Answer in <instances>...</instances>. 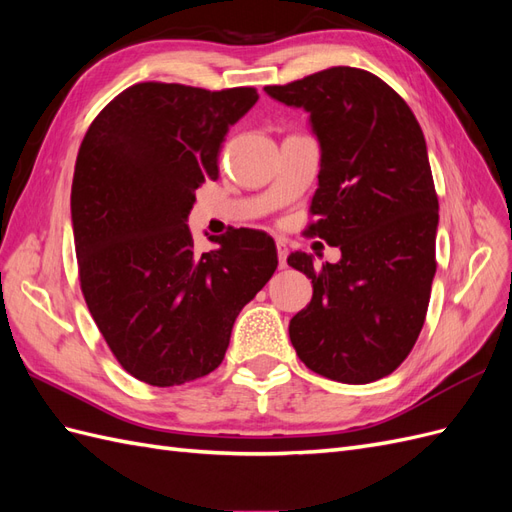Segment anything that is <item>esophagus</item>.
<instances>
[{
	"instance_id": "34e87169",
	"label": "esophagus",
	"mask_w": 512,
	"mask_h": 512,
	"mask_svg": "<svg viewBox=\"0 0 512 512\" xmlns=\"http://www.w3.org/2000/svg\"><path fill=\"white\" fill-rule=\"evenodd\" d=\"M286 256H288V247H286V243L277 241V258H280V269H286V267H288V265H286Z\"/></svg>"
}]
</instances>
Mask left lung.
I'll use <instances>...</instances> for the list:
<instances>
[{"instance_id":"1","label":"left lung","mask_w":512,"mask_h":512,"mask_svg":"<svg viewBox=\"0 0 512 512\" xmlns=\"http://www.w3.org/2000/svg\"><path fill=\"white\" fill-rule=\"evenodd\" d=\"M265 91L309 113L320 173L307 232L342 252L322 269L312 254L288 256L314 286L290 320V342L324 378L380 380L416 344L436 275L438 196L423 130L389 85L359 68L337 66Z\"/></svg>"}]
</instances>
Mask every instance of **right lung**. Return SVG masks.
Masks as SVG:
<instances>
[{
    "instance_id": "obj_1",
    "label": "right lung",
    "mask_w": 512,
    "mask_h": 512,
    "mask_svg": "<svg viewBox=\"0 0 512 512\" xmlns=\"http://www.w3.org/2000/svg\"><path fill=\"white\" fill-rule=\"evenodd\" d=\"M256 100L254 87L138 83L81 143L70 209L83 297L121 367L151 386L211 374L277 269L267 232L228 230L200 254L185 224L194 192L218 179L224 136Z\"/></svg>"
}]
</instances>
